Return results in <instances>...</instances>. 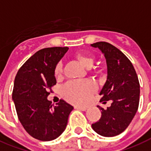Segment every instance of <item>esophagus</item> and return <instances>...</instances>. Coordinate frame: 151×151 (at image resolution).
<instances>
[{
    "label": "esophagus",
    "instance_id": "esophagus-1",
    "mask_svg": "<svg viewBox=\"0 0 151 151\" xmlns=\"http://www.w3.org/2000/svg\"><path fill=\"white\" fill-rule=\"evenodd\" d=\"M75 108L77 109H79V110H82V111H86V109H87V107H82V106H76Z\"/></svg>",
    "mask_w": 151,
    "mask_h": 151
}]
</instances>
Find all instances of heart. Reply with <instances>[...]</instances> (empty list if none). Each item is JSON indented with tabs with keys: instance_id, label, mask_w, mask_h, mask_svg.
<instances>
[{
	"instance_id": "b5f03b06",
	"label": "heart",
	"mask_w": 151,
	"mask_h": 151,
	"mask_svg": "<svg viewBox=\"0 0 151 151\" xmlns=\"http://www.w3.org/2000/svg\"><path fill=\"white\" fill-rule=\"evenodd\" d=\"M76 58L83 67L89 68L93 65L94 58L91 56L77 53ZM62 64L57 63L54 68V75L57 78L62 76ZM96 91L95 84L91 81L70 82L63 87V95L67 101L76 105H84L89 101L93 93Z\"/></svg>"
}]
</instances>
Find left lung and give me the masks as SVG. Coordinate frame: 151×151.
Instances as JSON below:
<instances>
[{
    "instance_id": "8db88e82",
    "label": "left lung",
    "mask_w": 151,
    "mask_h": 151,
    "mask_svg": "<svg viewBox=\"0 0 151 151\" xmlns=\"http://www.w3.org/2000/svg\"><path fill=\"white\" fill-rule=\"evenodd\" d=\"M91 45L101 50L107 65V79L99 94L102 96L100 101H112L106 109L98 106L101 116L92 124V128L100 135L113 137L128 128L137 112L139 82L132 62L117 48L106 42Z\"/></svg>"
}]
</instances>
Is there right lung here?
Returning a JSON list of instances; mask_svg holds the SVG:
<instances>
[{
	"label": "right lung",
	"instance_id": "1",
	"mask_svg": "<svg viewBox=\"0 0 151 151\" xmlns=\"http://www.w3.org/2000/svg\"><path fill=\"white\" fill-rule=\"evenodd\" d=\"M68 47L38 50L19 69L14 81L12 100L21 124L27 132L41 141H51L65 130L73 106L60 99L52 107L49 91L57 83L54 68Z\"/></svg>",
	"mask_w": 151,
	"mask_h": 151
}]
</instances>
